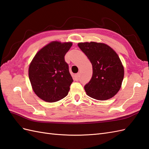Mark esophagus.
<instances>
[{
    "mask_svg": "<svg viewBox=\"0 0 149 149\" xmlns=\"http://www.w3.org/2000/svg\"><path fill=\"white\" fill-rule=\"evenodd\" d=\"M80 77H81V75H80V73H77L75 75V81H79L80 79Z\"/></svg>",
    "mask_w": 149,
    "mask_h": 149,
    "instance_id": "obj_1",
    "label": "esophagus"
}]
</instances>
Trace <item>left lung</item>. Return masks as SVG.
<instances>
[{"label": "left lung", "mask_w": 149, "mask_h": 149, "mask_svg": "<svg viewBox=\"0 0 149 149\" xmlns=\"http://www.w3.org/2000/svg\"><path fill=\"white\" fill-rule=\"evenodd\" d=\"M93 65V76L84 86L87 94L97 100H107L120 90L124 68L119 56L107 45L96 42L78 44Z\"/></svg>", "instance_id": "8db88e82"}]
</instances>
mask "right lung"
<instances>
[{
  "label": "right lung",
  "instance_id": "1",
  "mask_svg": "<svg viewBox=\"0 0 149 149\" xmlns=\"http://www.w3.org/2000/svg\"><path fill=\"white\" fill-rule=\"evenodd\" d=\"M71 42L53 41L34 57L29 67V78L34 92L45 101L53 102L67 96L73 79L65 55Z\"/></svg>",
  "mask_w": 149,
  "mask_h": 149
}]
</instances>
